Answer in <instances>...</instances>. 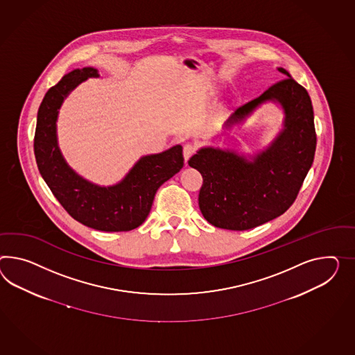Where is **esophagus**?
I'll list each match as a JSON object with an SVG mask.
<instances>
[{
    "label": "esophagus",
    "instance_id": "34e87169",
    "mask_svg": "<svg viewBox=\"0 0 355 355\" xmlns=\"http://www.w3.org/2000/svg\"><path fill=\"white\" fill-rule=\"evenodd\" d=\"M194 152H196V148H194V146H191V144H185V146H184L182 153H184V159H185V162H188V159L191 158Z\"/></svg>",
    "mask_w": 355,
    "mask_h": 355
}]
</instances>
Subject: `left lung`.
<instances>
[{"label":"left lung","mask_w":355,"mask_h":355,"mask_svg":"<svg viewBox=\"0 0 355 355\" xmlns=\"http://www.w3.org/2000/svg\"><path fill=\"white\" fill-rule=\"evenodd\" d=\"M277 69L284 80L236 108L224 125L239 128L261 105L274 103L282 110L283 123L273 140L254 153L203 146L188 162L203 178L198 203L214 227L247 230L281 216L313 164L317 137L309 94L284 68Z\"/></svg>","instance_id":"8db88e82"}]
</instances>
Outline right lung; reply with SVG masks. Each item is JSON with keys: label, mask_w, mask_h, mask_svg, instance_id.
<instances>
[{"label": "right lung", "mask_w": 355, "mask_h": 355, "mask_svg": "<svg viewBox=\"0 0 355 355\" xmlns=\"http://www.w3.org/2000/svg\"><path fill=\"white\" fill-rule=\"evenodd\" d=\"M98 77L92 67L73 69L46 92L37 113L35 155L47 187L73 218L95 230L128 232L146 221L158 188L182 170V146L140 157L121 182L108 187L76 173L58 144L59 110L78 85Z\"/></svg>", "instance_id": "right-lung-1"}]
</instances>
